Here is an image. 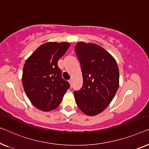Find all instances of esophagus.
Masks as SVG:
<instances>
[{"instance_id":"esophagus-1","label":"esophagus","mask_w":149,"mask_h":149,"mask_svg":"<svg viewBox=\"0 0 149 149\" xmlns=\"http://www.w3.org/2000/svg\"><path fill=\"white\" fill-rule=\"evenodd\" d=\"M69 83L70 84V85H72V79H70V80L68 81Z\"/></svg>"}]
</instances>
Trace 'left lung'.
<instances>
[{"label": "left lung", "mask_w": 149, "mask_h": 149, "mask_svg": "<svg viewBox=\"0 0 149 149\" xmlns=\"http://www.w3.org/2000/svg\"><path fill=\"white\" fill-rule=\"evenodd\" d=\"M75 52L80 62L83 86L74 92L78 108L94 116L105 109L119 88L117 62L103 48L93 43L77 42Z\"/></svg>", "instance_id": "obj_1"}]
</instances>
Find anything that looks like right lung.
<instances>
[{
	"label": "right lung",
	"instance_id": "add662e5",
	"mask_svg": "<svg viewBox=\"0 0 149 149\" xmlns=\"http://www.w3.org/2000/svg\"><path fill=\"white\" fill-rule=\"evenodd\" d=\"M70 47L68 42H50L38 48L26 60L22 83L25 93L32 104L43 111L59 105L70 87L62 78L58 61Z\"/></svg>",
	"mask_w": 149,
	"mask_h": 149
}]
</instances>
